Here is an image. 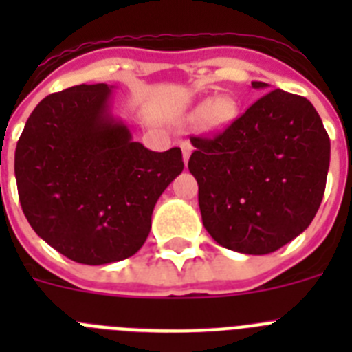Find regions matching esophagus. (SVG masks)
Returning a JSON list of instances; mask_svg holds the SVG:
<instances>
[{
	"label": "esophagus",
	"instance_id": "esophagus-1",
	"mask_svg": "<svg viewBox=\"0 0 352 352\" xmlns=\"http://www.w3.org/2000/svg\"><path fill=\"white\" fill-rule=\"evenodd\" d=\"M179 146H182V149H183V160L185 162H188V158H190V153H192V144H190V141H182L179 142Z\"/></svg>",
	"mask_w": 352,
	"mask_h": 352
}]
</instances>
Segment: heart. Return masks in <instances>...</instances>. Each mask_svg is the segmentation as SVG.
<instances>
[{
	"mask_svg": "<svg viewBox=\"0 0 352 352\" xmlns=\"http://www.w3.org/2000/svg\"><path fill=\"white\" fill-rule=\"evenodd\" d=\"M239 105L232 96H219L214 100H204L197 107V114H204V123L210 130L220 132L238 118Z\"/></svg>",
	"mask_w": 352,
	"mask_h": 352,
	"instance_id": "1",
	"label": "heart"
}]
</instances>
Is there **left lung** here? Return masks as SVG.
Instances as JSON below:
<instances>
[{"instance_id":"obj_1","label":"left lung","mask_w":352,"mask_h":352,"mask_svg":"<svg viewBox=\"0 0 352 352\" xmlns=\"http://www.w3.org/2000/svg\"><path fill=\"white\" fill-rule=\"evenodd\" d=\"M256 89L268 88L254 80ZM188 170L211 238L264 256L300 236L321 206L329 138L305 96L273 89L214 138H190Z\"/></svg>"}]
</instances>
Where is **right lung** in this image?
<instances>
[{
	"mask_svg": "<svg viewBox=\"0 0 352 352\" xmlns=\"http://www.w3.org/2000/svg\"><path fill=\"white\" fill-rule=\"evenodd\" d=\"M113 86L79 84L45 96L15 148L19 201L33 231L80 264L133 256L182 149L151 151L111 113Z\"/></svg>",
	"mask_w": 352,
	"mask_h": 352,
	"instance_id": "1",
	"label": "right lung"
}]
</instances>
